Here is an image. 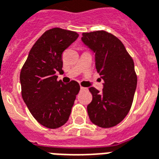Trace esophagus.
<instances>
[{
	"instance_id": "34e87169",
	"label": "esophagus",
	"mask_w": 159,
	"mask_h": 159,
	"mask_svg": "<svg viewBox=\"0 0 159 159\" xmlns=\"http://www.w3.org/2000/svg\"><path fill=\"white\" fill-rule=\"evenodd\" d=\"M80 89L81 90H85L86 88H84V87H83V86H80Z\"/></svg>"
}]
</instances>
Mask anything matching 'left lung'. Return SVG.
<instances>
[{"label":"left lung","instance_id":"1","mask_svg":"<svg viewBox=\"0 0 159 159\" xmlns=\"http://www.w3.org/2000/svg\"><path fill=\"white\" fill-rule=\"evenodd\" d=\"M82 41L95 53L97 72L104 80L99 92L89 90L92 101L87 106L90 121L100 128L119 124L129 114L137 87L134 63L119 38L105 30L82 34Z\"/></svg>","mask_w":159,"mask_h":159}]
</instances>
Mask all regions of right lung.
Masks as SVG:
<instances>
[{
    "label": "right lung",
    "instance_id": "obj_1",
    "mask_svg": "<svg viewBox=\"0 0 159 159\" xmlns=\"http://www.w3.org/2000/svg\"><path fill=\"white\" fill-rule=\"evenodd\" d=\"M79 37L75 31L52 28L40 36L30 51L20 75L23 100L35 120L48 129H58L68 121L78 82L63 84V52Z\"/></svg>",
    "mask_w": 159,
    "mask_h": 159
}]
</instances>
